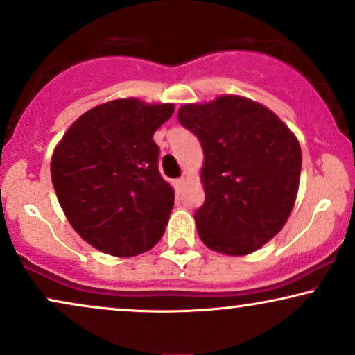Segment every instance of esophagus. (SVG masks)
<instances>
[{
  "instance_id": "esophagus-1",
  "label": "esophagus",
  "mask_w": 355,
  "mask_h": 355,
  "mask_svg": "<svg viewBox=\"0 0 355 355\" xmlns=\"http://www.w3.org/2000/svg\"><path fill=\"white\" fill-rule=\"evenodd\" d=\"M184 184H186V178H179V179H176V181H174V186H176V191H181L182 187H184Z\"/></svg>"
}]
</instances>
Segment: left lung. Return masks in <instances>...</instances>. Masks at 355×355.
I'll return each instance as SVG.
<instances>
[{"mask_svg": "<svg viewBox=\"0 0 355 355\" xmlns=\"http://www.w3.org/2000/svg\"><path fill=\"white\" fill-rule=\"evenodd\" d=\"M178 118L204 151L205 200L194 214L200 240L230 257L261 248L295 207L303 161L298 138L270 108L239 95L186 103Z\"/></svg>", "mask_w": 355, "mask_h": 355, "instance_id": "left-lung-1", "label": "left lung"}]
</instances>
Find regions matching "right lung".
<instances>
[{"instance_id": "obj_1", "label": "right lung", "mask_w": 355, "mask_h": 355, "mask_svg": "<svg viewBox=\"0 0 355 355\" xmlns=\"http://www.w3.org/2000/svg\"><path fill=\"white\" fill-rule=\"evenodd\" d=\"M173 103L118 98L78 116L57 143L51 178L73 230L97 250L128 258L163 237L174 189L157 169L155 131Z\"/></svg>"}]
</instances>
